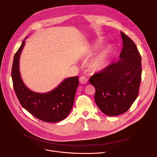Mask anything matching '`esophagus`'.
Returning a JSON list of instances; mask_svg holds the SVG:
<instances>
[{"instance_id": "obj_1", "label": "esophagus", "mask_w": 157, "mask_h": 157, "mask_svg": "<svg viewBox=\"0 0 157 157\" xmlns=\"http://www.w3.org/2000/svg\"><path fill=\"white\" fill-rule=\"evenodd\" d=\"M88 78H86V77H85V76H81L80 78H79V81H80V83H82V84H86L87 82H88Z\"/></svg>"}]
</instances>
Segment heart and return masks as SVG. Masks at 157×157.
Masks as SVG:
<instances>
[{
    "label": "heart",
    "instance_id": "1",
    "mask_svg": "<svg viewBox=\"0 0 157 157\" xmlns=\"http://www.w3.org/2000/svg\"><path fill=\"white\" fill-rule=\"evenodd\" d=\"M110 52L111 48L109 46L102 49L90 62L91 68L95 71H98L104 67Z\"/></svg>",
    "mask_w": 157,
    "mask_h": 157
}]
</instances>
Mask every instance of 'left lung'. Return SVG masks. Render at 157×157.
I'll list each match as a JSON object with an SVG mask.
<instances>
[{
	"label": "left lung",
	"mask_w": 157,
	"mask_h": 157,
	"mask_svg": "<svg viewBox=\"0 0 157 157\" xmlns=\"http://www.w3.org/2000/svg\"><path fill=\"white\" fill-rule=\"evenodd\" d=\"M123 49L120 59L94 74L89 82L95 88V101L102 112L117 116L136 101L141 81V56L134 41L121 32Z\"/></svg>",
	"instance_id": "left-lung-1"
}]
</instances>
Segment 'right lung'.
<instances>
[{
	"label": "right lung",
	"mask_w": 157,
	"mask_h": 157,
	"mask_svg": "<svg viewBox=\"0 0 157 157\" xmlns=\"http://www.w3.org/2000/svg\"><path fill=\"white\" fill-rule=\"evenodd\" d=\"M25 44L23 40L14 56L11 76L13 87L21 105L33 116L43 121L56 123L70 113L78 86V76L65 79L52 91L36 93L23 83L19 71V60Z\"/></svg>",
	"instance_id": "1"
}]
</instances>
